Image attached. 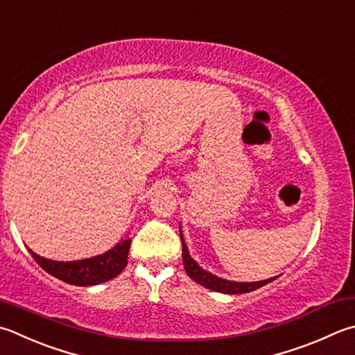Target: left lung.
<instances>
[{"label":"left lung","mask_w":355,"mask_h":355,"mask_svg":"<svg viewBox=\"0 0 355 355\" xmlns=\"http://www.w3.org/2000/svg\"><path fill=\"white\" fill-rule=\"evenodd\" d=\"M179 233H180V239H182V259H184V267L185 272L189 273V277L193 279V282L199 283L200 286L207 287V289L215 291V292H220V293H247L252 291H257L259 287H263L266 284L272 283L273 278H267L263 279V282H253V283H243V282H230V279H224L220 277L213 275L211 272H207L205 269H202L195 259L190 257L189 247H187L184 236H182V229L179 227Z\"/></svg>","instance_id":"obj_1"}]
</instances>
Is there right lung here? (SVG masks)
<instances>
[{"mask_svg":"<svg viewBox=\"0 0 355 355\" xmlns=\"http://www.w3.org/2000/svg\"><path fill=\"white\" fill-rule=\"evenodd\" d=\"M130 244L131 238L126 236L102 255L77 261H53L37 255L31 249L28 250L32 258L52 277L73 286H96L116 278L125 269L128 263Z\"/></svg>","mask_w":355,"mask_h":355,"instance_id":"right-lung-1","label":"right lung"}]
</instances>
